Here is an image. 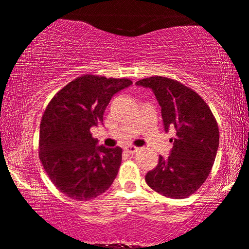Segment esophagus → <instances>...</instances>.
Masks as SVG:
<instances>
[{
    "instance_id": "obj_1",
    "label": "esophagus",
    "mask_w": 249,
    "mask_h": 249,
    "mask_svg": "<svg viewBox=\"0 0 249 249\" xmlns=\"http://www.w3.org/2000/svg\"><path fill=\"white\" fill-rule=\"evenodd\" d=\"M124 149H125V152L129 153V154H134V153L138 151V147H136V146H132V145H129Z\"/></svg>"
}]
</instances>
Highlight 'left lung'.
<instances>
[{
  "instance_id": "1",
  "label": "left lung",
  "mask_w": 249,
  "mask_h": 249,
  "mask_svg": "<svg viewBox=\"0 0 249 249\" xmlns=\"http://www.w3.org/2000/svg\"><path fill=\"white\" fill-rule=\"evenodd\" d=\"M136 85L154 93L165 132L176 129L170 155H160L158 165L146 175V182L169 198H186L203 185L215 161L219 148L215 118L203 98L179 81L156 76Z\"/></svg>"
}]
</instances>
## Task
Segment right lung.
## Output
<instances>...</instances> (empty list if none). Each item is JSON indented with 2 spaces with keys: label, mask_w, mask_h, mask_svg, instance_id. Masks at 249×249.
Wrapping results in <instances>:
<instances>
[{
  "label": "right lung",
  "mask_w": 249,
  "mask_h": 249,
  "mask_svg": "<svg viewBox=\"0 0 249 249\" xmlns=\"http://www.w3.org/2000/svg\"><path fill=\"white\" fill-rule=\"evenodd\" d=\"M129 79L85 74L64 86L44 112L39 159L54 186L77 200L93 199L110 188L122 160L121 147L97 146L90 128L103 124L112 96Z\"/></svg>",
  "instance_id": "add662e5"
}]
</instances>
